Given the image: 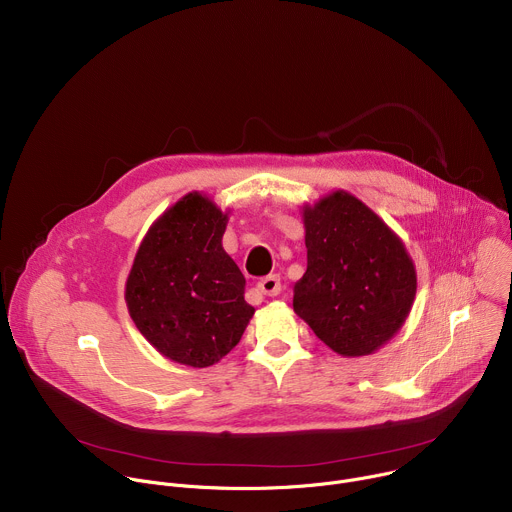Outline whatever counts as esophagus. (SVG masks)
I'll use <instances>...</instances> for the list:
<instances>
[{"instance_id": "34e87169", "label": "esophagus", "mask_w": 512, "mask_h": 512, "mask_svg": "<svg viewBox=\"0 0 512 512\" xmlns=\"http://www.w3.org/2000/svg\"><path fill=\"white\" fill-rule=\"evenodd\" d=\"M257 287L261 289V294H265V296H279L281 279H279V275H267L257 283Z\"/></svg>"}]
</instances>
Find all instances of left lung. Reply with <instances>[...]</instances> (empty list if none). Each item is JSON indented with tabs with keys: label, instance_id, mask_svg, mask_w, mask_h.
<instances>
[{
	"label": "left lung",
	"instance_id": "1",
	"mask_svg": "<svg viewBox=\"0 0 512 512\" xmlns=\"http://www.w3.org/2000/svg\"><path fill=\"white\" fill-rule=\"evenodd\" d=\"M308 269L294 312L334 352L367 356L405 324L417 273L397 233L362 200L334 190L302 206Z\"/></svg>",
	"mask_w": 512,
	"mask_h": 512
}]
</instances>
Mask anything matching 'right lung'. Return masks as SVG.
Segmentation results:
<instances>
[{
    "label": "right lung",
    "instance_id": "add662e5",
    "mask_svg": "<svg viewBox=\"0 0 512 512\" xmlns=\"http://www.w3.org/2000/svg\"><path fill=\"white\" fill-rule=\"evenodd\" d=\"M229 212L188 192L145 233L125 281L135 328L186 367L227 356L255 314L245 302V275L223 249Z\"/></svg>",
    "mask_w": 512,
    "mask_h": 512
}]
</instances>
